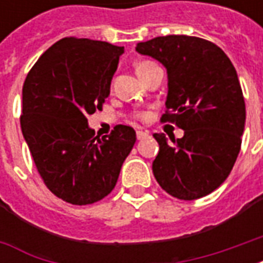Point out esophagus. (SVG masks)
Listing matches in <instances>:
<instances>
[{
  "instance_id": "obj_1",
  "label": "esophagus",
  "mask_w": 263,
  "mask_h": 263,
  "mask_svg": "<svg viewBox=\"0 0 263 263\" xmlns=\"http://www.w3.org/2000/svg\"><path fill=\"white\" fill-rule=\"evenodd\" d=\"M149 134L148 132H143V131H138L137 132V138L141 141V139H145V138H148Z\"/></svg>"
}]
</instances>
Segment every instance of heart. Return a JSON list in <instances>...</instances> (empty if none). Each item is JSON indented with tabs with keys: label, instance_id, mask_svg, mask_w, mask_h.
Returning <instances> with one entry per match:
<instances>
[{
	"label": "heart",
	"instance_id": "obj_1",
	"mask_svg": "<svg viewBox=\"0 0 263 263\" xmlns=\"http://www.w3.org/2000/svg\"><path fill=\"white\" fill-rule=\"evenodd\" d=\"M154 66H156V63H154V62H149V60L139 62V63L137 65V73H142V71L151 69V67H154Z\"/></svg>",
	"mask_w": 263,
	"mask_h": 263
}]
</instances>
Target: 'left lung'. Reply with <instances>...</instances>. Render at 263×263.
<instances>
[{"mask_svg":"<svg viewBox=\"0 0 263 263\" xmlns=\"http://www.w3.org/2000/svg\"><path fill=\"white\" fill-rule=\"evenodd\" d=\"M167 73L166 114L184 131L180 139L155 134V179L166 193L196 200L220 187L232 171L245 128V101L237 70L213 42L167 35L137 45Z\"/></svg>","mask_w":263,"mask_h":263,"instance_id":"8db88e82","label":"left lung"}]
</instances>
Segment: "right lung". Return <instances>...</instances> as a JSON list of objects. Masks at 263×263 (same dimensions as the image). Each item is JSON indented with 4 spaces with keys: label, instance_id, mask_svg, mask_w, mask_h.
I'll use <instances>...</instances> for the list:
<instances>
[{
    "label": "right lung",
    "instance_id": "obj_1",
    "mask_svg": "<svg viewBox=\"0 0 263 263\" xmlns=\"http://www.w3.org/2000/svg\"><path fill=\"white\" fill-rule=\"evenodd\" d=\"M122 46L65 37L28 73L22 88L21 129L48 189L76 205L108 196L134 148V128L117 125L96 137L87 115L103 108Z\"/></svg>",
    "mask_w": 263,
    "mask_h": 263
}]
</instances>
